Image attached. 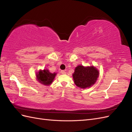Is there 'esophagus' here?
Listing matches in <instances>:
<instances>
[{
  "label": "esophagus",
  "instance_id": "esophagus-1",
  "mask_svg": "<svg viewBox=\"0 0 132 132\" xmlns=\"http://www.w3.org/2000/svg\"><path fill=\"white\" fill-rule=\"evenodd\" d=\"M61 74H65V73H66L65 70H61Z\"/></svg>",
  "mask_w": 132,
  "mask_h": 132
}]
</instances>
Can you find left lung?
I'll use <instances>...</instances> for the list:
<instances>
[{
  "label": "left lung",
  "instance_id": "8db88e82",
  "mask_svg": "<svg viewBox=\"0 0 132 132\" xmlns=\"http://www.w3.org/2000/svg\"><path fill=\"white\" fill-rule=\"evenodd\" d=\"M98 75V70L95 67H84L80 65L75 68L73 77L76 85L85 89L94 84Z\"/></svg>",
  "mask_w": 132,
  "mask_h": 132
}]
</instances>
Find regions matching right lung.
Returning a JSON list of instances; mask_svg holds the SVG:
<instances>
[{
  "instance_id": "1",
  "label": "right lung",
  "mask_w": 132,
  "mask_h": 132,
  "mask_svg": "<svg viewBox=\"0 0 132 132\" xmlns=\"http://www.w3.org/2000/svg\"><path fill=\"white\" fill-rule=\"evenodd\" d=\"M57 73H51L48 70L44 69L39 70L36 73V79L37 80L45 85H50L53 81V80Z\"/></svg>"
}]
</instances>
